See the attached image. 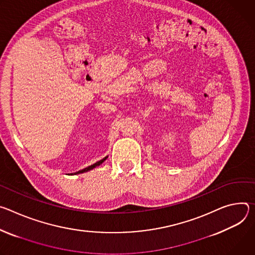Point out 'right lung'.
<instances>
[{
  "instance_id": "add662e5",
  "label": "right lung",
  "mask_w": 255,
  "mask_h": 255,
  "mask_svg": "<svg viewBox=\"0 0 255 255\" xmlns=\"http://www.w3.org/2000/svg\"><path fill=\"white\" fill-rule=\"evenodd\" d=\"M106 158L107 157H105V158H103L102 160H100V161H98V162H96L95 164H93V165H91V166H88L87 168H84V169H82V170H80V171H78V172H76L75 174H80V173H84V172H87V171H89V170H92L93 168H95L96 166H99L100 164H102L105 160H106Z\"/></svg>"
}]
</instances>
